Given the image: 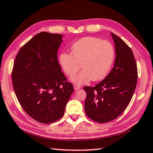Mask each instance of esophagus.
Masks as SVG:
<instances>
[{
	"instance_id": "1",
	"label": "esophagus",
	"mask_w": 153,
	"mask_h": 153,
	"mask_svg": "<svg viewBox=\"0 0 153 153\" xmlns=\"http://www.w3.org/2000/svg\"><path fill=\"white\" fill-rule=\"evenodd\" d=\"M74 89L75 90H78V89H79V88H81V86H79V85H78V84H74Z\"/></svg>"
}]
</instances>
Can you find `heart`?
Masks as SVG:
<instances>
[{
    "instance_id": "b5f03b06",
    "label": "heart",
    "mask_w": 153,
    "mask_h": 153,
    "mask_svg": "<svg viewBox=\"0 0 153 153\" xmlns=\"http://www.w3.org/2000/svg\"><path fill=\"white\" fill-rule=\"evenodd\" d=\"M114 58V50L108 41L94 37H84L71 47V54L62 53L60 63L67 76L72 77L75 83L83 84L91 81L103 79L108 74ZM82 65H81V64Z\"/></svg>"
}]
</instances>
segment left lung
Returning <instances> with one entry per match:
<instances>
[{"mask_svg":"<svg viewBox=\"0 0 153 153\" xmlns=\"http://www.w3.org/2000/svg\"><path fill=\"white\" fill-rule=\"evenodd\" d=\"M111 35L116 54L114 67L95 86L83 88L86 93V114L99 123L114 120L125 111L137 85V68L131 49L115 34Z\"/></svg>","mask_w":153,"mask_h":153,"instance_id":"obj_1","label":"left lung"}]
</instances>
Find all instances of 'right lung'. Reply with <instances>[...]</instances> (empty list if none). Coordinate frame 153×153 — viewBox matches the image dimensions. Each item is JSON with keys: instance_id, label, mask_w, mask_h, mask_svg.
Returning a JSON list of instances; mask_svg holds the SVG:
<instances>
[{"instance_id": "add662e5", "label": "right lung", "mask_w": 153, "mask_h": 153, "mask_svg": "<svg viewBox=\"0 0 153 153\" xmlns=\"http://www.w3.org/2000/svg\"><path fill=\"white\" fill-rule=\"evenodd\" d=\"M62 35L42 32L20 48L11 78L19 103L28 114L49 124L62 117L74 86L58 61Z\"/></svg>"}]
</instances>
